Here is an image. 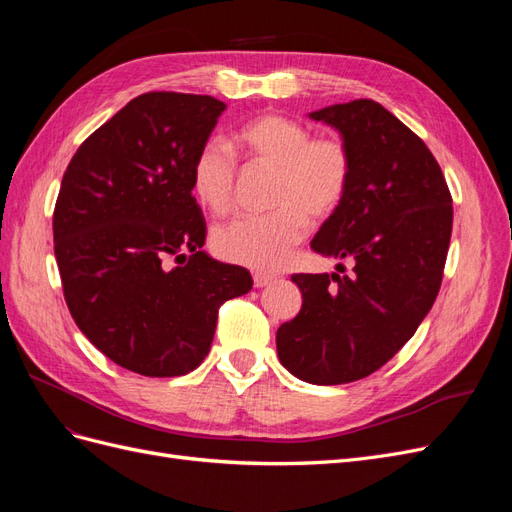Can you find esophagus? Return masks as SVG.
Returning a JSON list of instances; mask_svg holds the SVG:
<instances>
[{
  "label": "esophagus",
  "instance_id": "34e87169",
  "mask_svg": "<svg viewBox=\"0 0 512 512\" xmlns=\"http://www.w3.org/2000/svg\"><path fill=\"white\" fill-rule=\"evenodd\" d=\"M273 280H275V277L269 275V273H254V286H256V288H265V286H269Z\"/></svg>",
  "mask_w": 512,
  "mask_h": 512
}]
</instances>
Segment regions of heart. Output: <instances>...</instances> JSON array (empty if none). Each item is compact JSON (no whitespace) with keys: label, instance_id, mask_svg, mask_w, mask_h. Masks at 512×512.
<instances>
[{"label":"heart","instance_id":"b5f03b06","mask_svg":"<svg viewBox=\"0 0 512 512\" xmlns=\"http://www.w3.org/2000/svg\"><path fill=\"white\" fill-rule=\"evenodd\" d=\"M237 145L252 164L275 170L269 192L273 211L247 215L213 232V250L228 262L260 271L282 267L307 232L342 207L352 181V156L337 136H312L305 123L267 113L247 121ZM192 188L213 215L235 207L237 160L232 151L209 141L192 164Z\"/></svg>","mask_w":512,"mask_h":512}]
</instances>
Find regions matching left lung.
<instances>
[{
	"instance_id": "8db88e82",
	"label": "left lung",
	"mask_w": 512,
	"mask_h": 512,
	"mask_svg": "<svg viewBox=\"0 0 512 512\" xmlns=\"http://www.w3.org/2000/svg\"><path fill=\"white\" fill-rule=\"evenodd\" d=\"M342 134L352 156L348 194L312 250L352 260V273H297V318L277 329L280 363L309 384L374 374L429 314L442 284L453 198L427 145L374 100L309 113Z\"/></svg>"
}]
</instances>
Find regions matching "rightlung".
Here are the masks:
<instances>
[{
    "label": "right lung",
    "mask_w": 512,
    "mask_h": 512,
    "mask_svg": "<svg viewBox=\"0 0 512 512\" xmlns=\"http://www.w3.org/2000/svg\"><path fill=\"white\" fill-rule=\"evenodd\" d=\"M211 96L149 91L70 160L53 213L55 258L76 327L113 363L149 378L196 369L218 309L252 290L213 260L192 164L224 113Z\"/></svg>",
    "instance_id": "right-lung-1"
}]
</instances>
